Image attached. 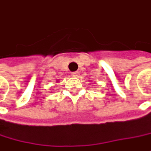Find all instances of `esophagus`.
<instances>
[{"label": "esophagus", "instance_id": "esophagus-1", "mask_svg": "<svg viewBox=\"0 0 151 151\" xmlns=\"http://www.w3.org/2000/svg\"><path fill=\"white\" fill-rule=\"evenodd\" d=\"M78 72H74V73H72V76H78Z\"/></svg>", "mask_w": 151, "mask_h": 151}]
</instances>
